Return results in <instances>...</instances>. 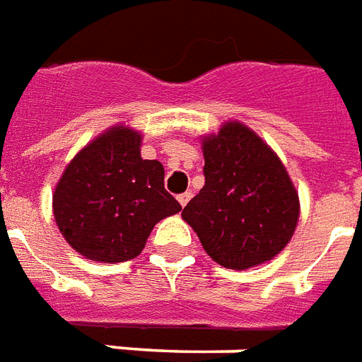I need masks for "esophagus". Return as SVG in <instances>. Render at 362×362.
I'll list each match as a JSON object with an SVG mask.
<instances>
[{
    "label": "esophagus",
    "mask_w": 362,
    "mask_h": 362,
    "mask_svg": "<svg viewBox=\"0 0 362 362\" xmlns=\"http://www.w3.org/2000/svg\"><path fill=\"white\" fill-rule=\"evenodd\" d=\"M189 199H192V194H189V192H186V194H180V195H178V203H180L182 207H186V205H188Z\"/></svg>",
    "instance_id": "esophagus-1"
}]
</instances>
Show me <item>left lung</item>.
Wrapping results in <instances>:
<instances>
[{
    "label": "left lung",
    "mask_w": 362,
    "mask_h": 362,
    "mask_svg": "<svg viewBox=\"0 0 362 362\" xmlns=\"http://www.w3.org/2000/svg\"><path fill=\"white\" fill-rule=\"evenodd\" d=\"M205 186L182 218L221 267L263 264L290 243L299 221V194L274 149L240 120L202 140Z\"/></svg>",
    "instance_id": "8db88e82"
}]
</instances>
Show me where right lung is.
Listing matches in <instances>:
<instances>
[{"label":"right lung","mask_w":362,"mask_h":362,"mask_svg":"<svg viewBox=\"0 0 362 362\" xmlns=\"http://www.w3.org/2000/svg\"><path fill=\"white\" fill-rule=\"evenodd\" d=\"M140 149L141 132L115 124L86 144L55 184L59 232L90 261L138 257L155 224L182 211L165 189L163 165L141 159Z\"/></svg>","instance_id":"1"}]
</instances>
